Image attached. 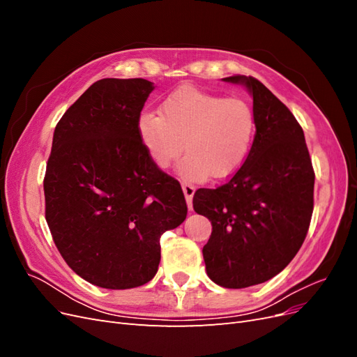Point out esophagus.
Here are the masks:
<instances>
[{
    "mask_svg": "<svg viewBox=\"0 0 357 357\" xmlns=\"http://www.w3.org/2000/svg\"><path fill=\"white\" fill-rule=\"evenodd\" d=\"M181 189L183 193H185L186 201L189 204V210H192V198H193V193H195V186L190 185L188 181H181Z\"/></svg>",
    "mask_w": 357,
    "mask_h": 357,
    "instance_id": "1",
    "label": "esophagus"
}]
</instances>
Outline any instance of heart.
<instances>
[{"mask_svg": "<svg viewBox=\"0 0 357 357\" xmlns=\"http://www.w3.org/2000/svg\"><path fill=\"white\" fill-rule=\"evenodd\" d=\"M138 137L158 168H168L183 152L178 171L190 180L226 178L238 171L256 134L253 107L240 96H225L185 86L168 95L159 114L138 119Z\"/></svg>", "mask_w": 357, "mask_h": 357, "instance_id": "heart-1", "label": "heart"}]
</instances>
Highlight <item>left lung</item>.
Returning <instances> with one entry per match:
<instances>
[{"instance_id":"8db88e82","label":"left lung","mask_w":357,"mask_h":357,"mask_svg":"<svg viewBox=\"0 0 357 357\" xmlns=\"http://www.w3.org/2000/svg\"><path fill=\"white\" fill-rule=\"evenodd\" d=\"M223 80L252 92L256 135L228 181L195 192L193 210L213 226L202 248L208 277L243 289L282 273L298 253L314 208V169L301 125L266 86L252 75Z\"/></svg>"}]
</instances>
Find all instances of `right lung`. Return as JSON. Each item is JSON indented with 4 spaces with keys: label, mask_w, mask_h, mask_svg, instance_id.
<instances>
[{
    "label": "right lung",
    "mask_w": 357,
    "mask_h": 357,
    "mask_svg": "<svg viewBox=\"0 0 357 357\" xmlns=\"http://www.w3.org/2000/svg\"><path fill=\"white\" fill-rule=\"evenodd\" d=\"M152 91L144 79L95 82L53 134L43 181L52 238L75 274L104 289L149 283L160 235L188 214L180 183L139 142L138 119Z\"/></svg>",
    "instance_id": "right-lung-1"
}]
</instances>
